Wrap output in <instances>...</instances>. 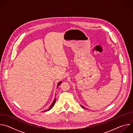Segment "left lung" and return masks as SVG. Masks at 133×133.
<instances>
[{
  "label": "left lung",
  "instance_id": "obj_1",
  "mask_svg": "<svg viewBox=\"0 0 133 133\" xmlns=\"http://www.w3.org/2000/svg\"><path fill=\"white\" fill-rule=\"evenodd\" d=\"M81 106H82V107L83 108H85V109H87L86 108H85V107H84V106H82V105H81Z\"/></svg>",
  "mask_w": 133,
  "mask_h": 133
}]
</instances>
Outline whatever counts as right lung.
Instances as JSON below:
<instances>
[{
    "instance_id": "add662e5",
    "label": "right lung",
    "mask_w": 133,
    "mask_h": 133,
    "mask_svg": "<svg viewBox=\"0 0 133 133\" xmlns=\"http://www.w3.org/2000/svg\"><path fill=\"white\" fill-rule=\"evenodd\" d=\"M62 83V82H60L58 84V85H57V87L59 86V85L61 84ZM55 102H56V98H55V99H54V101H53V102H52V103L51 104V105H50V107L47 109V110H44V111H48V110H49L50 109H51L52 107H53V106H54V105H55Z\"/></svg>"
}]
</instances>
